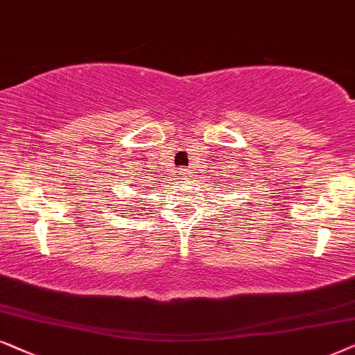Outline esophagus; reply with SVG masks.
<instances>
[{"instance_id": "esophagus-1", "label": "esophagus", "mask_w": 355, "mask_h": 355, "mask_svg": "<svg viewBox=\"0 0 355 355\" xmlns=\"http://www.w3.org/2000/svg\"><path fill=\"white\" fill-rule=\"evenodd\" d=\"M190 173H191V170L190 168H180L178 170V177L180 178H187V177H190Z\"/></svg>"}]
</instances>
